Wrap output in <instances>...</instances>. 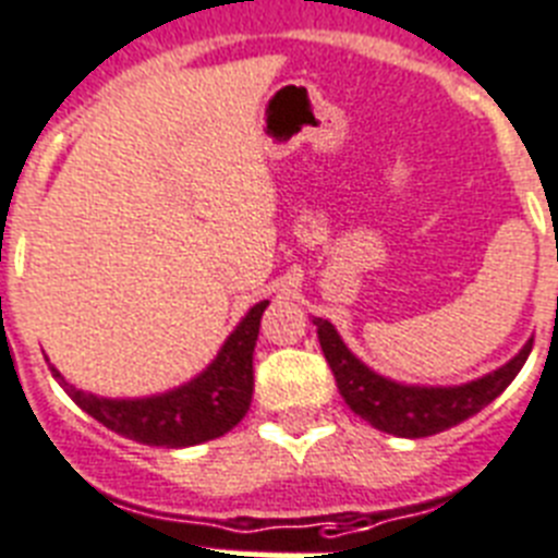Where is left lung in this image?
Listing matches in <instances>:
<instances>
[{
	"label": "left lung",
	"instance_id": "left-lung-1",
	"mask_svg": "<svg viewBox=\"0 0 558 558\" xmlns=\"http://www.w3.org/2000/svg\"><path fill=\"white\" fill-rule=\"evenodd\" d=\"M316 330H319L322 353H325L330 371H333L336 388L348 402V408L365 422H371L373 427H379L385 434L404 436V439L441 434V430L459 425L464 418H471L473 413L494 402L496 396L517 379V373L522 371V365L533 351L531 339L517 356L510 359L508 365L487 373L482 379L459 385V388H408V385L381 379L379 373H373L371 367L362 365L344 348V342L328 319H316Z\"/></svg>",
	"mask_w": 558,
	"mask_h": 558
}]
</instances>
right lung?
<instances>
[{"mask_svg": "<svg viewBox=\"0 0 558 558\" xmlns=\"http://www.w3.org/2000/svg\"><path fill=\"white\" fill-rule=\"evenodd\" d=\"M268 302L253 305L242 325H239L214 365L202 376L187 381L185 388L170 390L154 399H136V402H113L99 399L85 390H76L62 379L57 367H50L53 379L62 385L71 399L87 411L96 422L117 430L142 445L156 448H187L199 441L225 436L251 408L253 396V348L259 339V319Z\"/></svg>", "mask_w": 558, "mask_h": 558, "instance_id": "add662e5", "label": "right lung"}]
</instances>
